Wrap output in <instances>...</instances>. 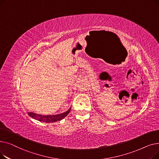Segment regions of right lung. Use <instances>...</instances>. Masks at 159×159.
I'll use <instances>...</instances> for the list:
<instances>
[{"label": "right lung", "instance_id": "obj_1", "mask_svg": "<svg viewBox=\"0 0 159 159\" xmlns=\"http://www.w3.org/2000/svg\"><path fill=\"white\" fill-rule=\"evenodd\" d=\"M70 110H71V107L68 111L63 113L58 114V115H39V114L33 113H28V115L30 116H31L32 118L36 119L37 120H39L40 122L49 123V122H57L63 119L69 114V113L70 112Z\"/></svg>", "mask_w": 159, "mask_h": 159}]
</instances>
